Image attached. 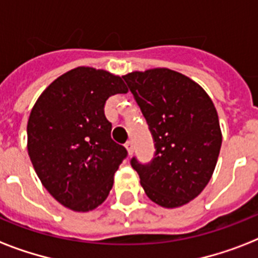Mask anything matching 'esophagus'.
I'll return each instance as SVG.
<instances>
[{"label": "esophagus", "mask_w": 258, "mask_h": 258, "mask_svg": "<svg viewBox=\"0 0 258 258\" xmlns=\"http://www.w3.org/2000/svg\"><path fill=\"white\" fill-rule=\"evenodd\" d=\"M125 149H127V151H128V155H133V153H134L133 142H131V141L127 142V143H125Z\"/></svg>", "instance_id": "34e87169"}]
</instances>
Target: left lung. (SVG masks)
Segmentation results:
<instances>
[{"label":"left lung","instance_id":"obj_1","mask_svg":"<svg viewBox=\"0 0 258 258\" xmlns=\"http://www.w3.org/2000/svg\"><path fill=\"white\" fill-rule=\"evenodd\" d=\"M123 79L157 149L151 163L133 158L131 166L153 202L183 206L200 196L216 169L222 143L216 107L198 83L169 68L135 71Z\"/></svg>","mask_w":258,"mask_h":258}]
</instances>
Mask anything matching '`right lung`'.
<instances>
[{"instance_id":"1","label":"right lung","mask_w":258,"mask_h":258,"mask_svg":"<svg viewBox=\"0 0 258 258\" xmlns=\"http://www.w3.org/2000/svg\"><path fill=\"white\" fill-rule=\"evenodd\" d=\"M108 71L78 67L38 96L28 120V154L54 200L74 212H91L108 197L127 150L111 139L105 100L127 93Z\"/></svg>"}]
</instances>
